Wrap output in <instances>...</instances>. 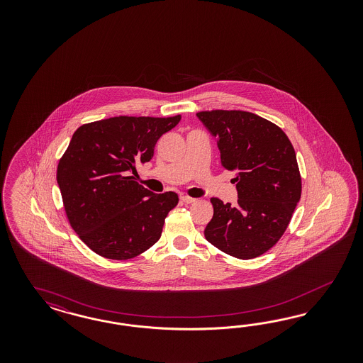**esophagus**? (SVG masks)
Returning a JSON list of instances; mask_svg holds the SVG:
<instances>
[{"label": "esophagus", "mask_w": 363, "mask_h": 363, "mask_svg": "<svg viewBox=\"0 0 363 363\" xmlns=\"http://www.w3.org/2000/svg\"><path fill=\"white\" fill-rule=\"evenodd\" d=\"M181 201L185 202V203H194L197 199H196V198L189 197V196H182Z\"/></svg>", "instance_id": "34e87169"}]
</instances>
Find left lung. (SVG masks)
I'll list each match as a JSON object with an SVG mask.
<instances>
[{"label": "left lung", "instance_id": "left-lung-1", "mask_svg": "<svg viewBox=\"0 0 363 363\" xmlns=\"http://www.w3.org/2000/svg\"><path fill=\"white\" fill-rule=\"evenodd\" d=\"M216 138L220 165L235 172L238 205L211 198L213 218L205 238L220 252L252 259L284 235L302 191L297 155L285 132L243 110L199 111Z\"/></svg>", "mask_w": 363, "mask_h": 363}]
</instances>
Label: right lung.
I'll return each mask as SVG.
<instances>
[{
	"instance_id": "1",
	"label": "right lung",
	"mask_w": 363,
	"mask_h": 363,
	"mask_svg": "<svg viewBox=\"0 0 363 363\" xmlns=\"http://www.w3.org/2000/svg\"><path fill=\"white\" fill-rule=\"evenodd\" d=\"M181 120L111 117L79 126L57 166L66 217L101 257L125 261L150 249L162 234L174 191L154 194L133 174L152 160L158 138Z\"/></svg>"
}]
</instances>
